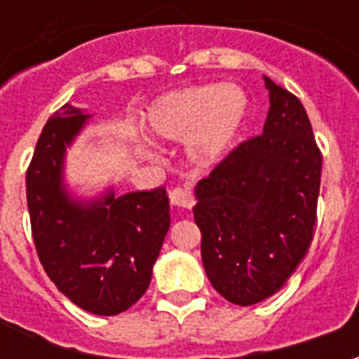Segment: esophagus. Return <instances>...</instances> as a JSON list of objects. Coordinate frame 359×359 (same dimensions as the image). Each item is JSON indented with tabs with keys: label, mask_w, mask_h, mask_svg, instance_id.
Masks as SVG:
<instances>
[{
	"label": "esophagus",
	"mask_w": 359,
	"mask_h": 359,
	"mask_svg": "<svg viewBox=\"0 0 359 359\" xmlns=\"http://www.w3.org/2000/svg\"><path fill=\"white\" fill-rule=\"evenodd\" d=\"M171 203L175 208H182V210H192V205H194V198L190 194V190L187 188H175L171 190Z\"/></svg>",
	"instance_id": "1"
}]
</instances>
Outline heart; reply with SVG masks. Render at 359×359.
Segmentation results:
<instances>
[{
  "mask_svg": "<svg viewBox=\"0 0 359 359\" xmlns=\"http://www.w3.org/2000/svg\"><path fill=\"white\" fill-rule=\"evenodd\" d=\"M246 109L248 100L238 86L202 84L159 95L144 113L142 126L154 140H187L188 157L205 167L231 148Z\"/></svg>",
  "mask_w": 359,
  "mask_h": 359,
  "instance_id": "1",
  "label": "heart"
}]
</instances>
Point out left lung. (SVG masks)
I'll use <instances>...</instances> for the list:
<instances>
[{
  "label": "left lung",
  "instance_id": "left-lung-1",
  "mask_svg": "<svg viewBox=\"0 0 359 359\" xmlns=\"http://www.w3.org/2000/svg\"><path fill=\"white\" fill-rule=\"evenodd\" d=\"M264 81V134L242 142L194 188L203 269L236 306L278 292L306 257L321 182V151L304 105Z\"/></svg>",
  "mask_w": 359,
  "mask_h": 359
}]
</instances>
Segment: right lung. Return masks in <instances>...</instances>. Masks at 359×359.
Wrapping results in <instances>:
<instances>
[{
	"mask_svg": "<svg viewBox=\"0 0 359 359\" xmlns=\"http://www.w3.org/2000/svg\"><path fill=\"white\" fill-rule=\"evenodd\" d=\"M92 115L65 103L43 126L27 171V202L36 252L61 294L95 316H117L148 290L171 225L163 187L92 200L71 192L67 148Z\"/></svg>",
	"mask_w": 359,
	"mask_h": 359,
	"instance_id": "right-lung-1",
	"label": "right lung"
}]
</instances>
